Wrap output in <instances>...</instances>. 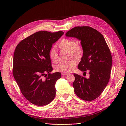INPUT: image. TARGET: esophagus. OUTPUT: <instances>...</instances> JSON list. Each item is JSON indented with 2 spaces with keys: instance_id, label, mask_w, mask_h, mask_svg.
I'll list each match as a JSON object with an SVG mask.
<instances>
[{
  "instance_id": "34e87169",
  "label": "esophagus",
  "mask_w": 126,
  "mask_h": 126,
  "mask_svg": "<svg viewBox=\"0 0 126 126\" xmlns=\"http://www.w3.org/2000/svg\"><path fill=\"white\" fill-rule=\"evenodd\" d=\"M68 74H68V73H62V75H63V76H67Z\"/></svg>"
}]
</instances>
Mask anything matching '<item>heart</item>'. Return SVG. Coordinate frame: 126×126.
I'll return each instance as SVG.
<instances>
[{"label":"heart","mask_w":126,"mask_h":126,"mask_svg":"<svg viewBox=\"0 0 126 126\" xmlns=\"http://www.w3.org/2000/svg\"><path fill=\"white\" fill-rule=\"evenodd\" d=\"M58 46L65 48L70 51L72 56L79 58L83 53V48L80 45L76 44V42L74 39L64 38L58 44ZM49 57L54 62H56L58 60V54L57 49L55 47H52L49 51ZM76 65V62L75 60L69 61H63L60 62L55 67L56 71L68 73L73 70Z\"/></svg>","instance_id":"1"}]
</instances>
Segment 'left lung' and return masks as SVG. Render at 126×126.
<instances>
[{
    "mask_svg": "<svg viewBox=\"0 0 126 126\" xmlns=\"http://www.w3.org/2000/svg\"><path fill=\"white\" fill-rule=\"evenodd\" d=\"M65 35L81 41L83 53L78 68L84 73L89 72L88 79L74 74V92L83 100H94L103 92L110 78L112 58L109 48L102 34L91 27L77 26Z\"/></svg>",
    "mask_w": 126,
    "mask_h": 126,
    "instance_id": "left-lung-1",
    "label": "left lung"
}]
</instances>
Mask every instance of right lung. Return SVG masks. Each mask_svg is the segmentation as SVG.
<instances>
[{"mask_svg": "<svg viewBox=\"0 0 126 126\" xmlns=\"http://www.w3.org/2000/svg\"><path fill=\"white\" fill-rule=\"evenodd\" d=\"M63 31H38L19 43L13 56V75L25 98L33 104L43 106L55 98L56 81L61 74L53 70L49 51ZM47 75L45 79L42 76Z\"/></svg>", "mask_w": 126, "mask_h": 126, "instance_id": "obj_1", "label": "right lung"}]
</instances>
